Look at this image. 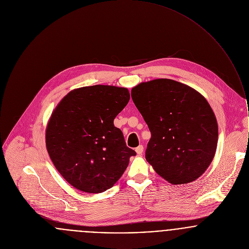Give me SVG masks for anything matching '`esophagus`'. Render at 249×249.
<instances>
[{"label": "esophagus", "mask_w": 249, "mask_h": 249, "mask_svg": "<svg viewBox=\"0 0 249 249\" xmlns=\"http://www.w3.org/2000/svg\"><path fill=\"white\" fill-rule=\"evenodd\" d=\"M137 155H142L143 154V151H144V147L142 145H139L136 149H135Z\"/></svg>", "instance_id": "1"}]
</instances>
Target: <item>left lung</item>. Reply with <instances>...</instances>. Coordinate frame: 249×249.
Returning <instances> with one entry per match:
<instances>
[{"label": "left lung", "mask_w": 249, "mask_h": 249, "mask_svg": "<svg viewBox=\"0 0 249 249\" xmlns=\"http://www.w3.org/2000/svg\"><path fill=\"white\" fill-rule=\"evenodd\" d=\"M132 100L152 137L146 160L172 184L198 178L213 161L218 139L214 113L197 90L171 79L132 88Z\"/></svg>", "instance_id": "8db88e82"}]
</instances>
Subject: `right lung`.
<instances>
[{"label":"right lung","instance_id":"obj_1","mask_svg":"<svg viewBox=\"0 0 249 249\" xmlns=\"http://www.w3.org/2000/svg\"><path fill=\"white\" fill-rule=\"evenodd\" d=\"M129 98L126 88L94 85L70 91L53 111L45 134L47 152L76 189L100 193L111 188L136 156L114 125Z\"/></svg>","mask_w":249,"mask_h":249}]
</instances>
